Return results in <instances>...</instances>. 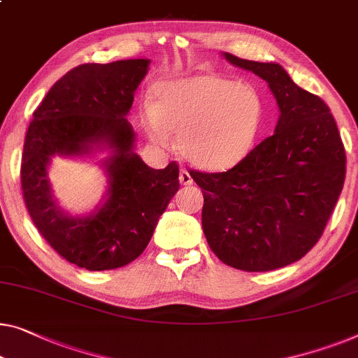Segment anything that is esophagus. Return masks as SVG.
Returning <instances> with one entry per match:
<instances>
[{"mask_svg": "<svg viewBox=\"0 0 358 358\" xmlns=\"http://www.w3.org/2000/svg\"><path fill=\"white\" fill-rule=\"evenodd\" d=\"M179 182L182 184V185H192L194 184V179H192V176H190V173L187 169H180V173H179Z\"/></svg>", "mask_w": 358, "mask_h": 358, "instance_id": "34e87169", "label": "esophagus"}]
</instances>
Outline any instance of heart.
<instances>
[{
	"label": "heart",
	"instance_id": "1",
	"mask_svg": "<svg viewBox=\"0 0 358 358\" xmlns=\"http://www.w3.org/2000/svg\"><path fill=\"white\" fill-rule=\"evenodd\" d=\"M153 105L141 111L143 132L168 147L178 136L182 157L195 168L227 171L247 158L263 126V100L253 87L216 74L163 80Z\"/></svg>",
	"mask_w": 358,
	"mask_h": 358
}]
</instances>
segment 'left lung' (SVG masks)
I'll return each mask as SVG.
<instances>
[{
  "label": "left lung",
  "instance_id": "8db88e82",
  "mask_svg": "<svg viewBox=\"0 0 358 358\" xmlns=\"http://www.w3.org/2000/svg\"><path fill=\"white\" fill-rule=\"evenodd\" d=\"M222 58L262 77L279 108L274 134L226 173L190 171L203 192L201 227L222 263L271 271L312 250L345 179V152L329 108L282 66Z\"/></svg>",
  "mask_w": 358,
  "mask_h": 358
}]
</instances>
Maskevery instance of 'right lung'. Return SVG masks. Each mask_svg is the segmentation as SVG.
I'll return each mask as SVG.
<instances>
[{
	"label": "right lung",
	"mask_w": 358,
	"mask_h": 358,
	"mask_svg": "<svg viewBox=\"0 0 358 358\" xmlns=\"http://www.w3.org/2000/svg\"><path fill=\"white\" fill-rule=\"evenodd\" d=\"M150 59L82 64L67 72L34 111L24 142L20 184L34 224L74 265L103 271L136 260L148 245L159 216L179 190V166L153 169L136 153L127 121ZM99 160L107 192L90 214L71 215L54 199L48 178L56 156Z\"/></svg>",
	"instance_id": "right-lung-1"
}]
</instances>
